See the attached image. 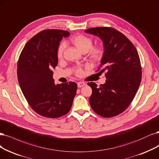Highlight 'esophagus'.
Returning <instances> with one entry per match:
<instances>
[{
    "mask_svg": "<svg viewBox=\"0 0 159 159\" xmlns=\"http://www.w3.org/2000/svg\"><path fill=\"white\" fill-rule=\"evenodd\" d=\"M77 85H78V87L80 88V87H82L83 86L85 85V84L84 83V82H78Z\"/></svg>",
    "mask_w": 159,
    "mask_h": 159,
    "instance_id": "34e87169",
    "label": "esophagus"
}]
</instances>
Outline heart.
Returning <instances> with one entry per match:
<instances>
[{"label":"heart","instance_id":"obj_1","mask_svg":"<svg viewBox=\"0 0 159 159\" xmlns=\"http://www.w3.org/2000/svg\"><path fill=\"white\" fill-rule=\"evenodd\" d=\"M71 41L73 43V45L82 52H86L89 51V55L92 59L98 60L101 58L103 55V49L102 47L98 46L91 47L93 41L89 37L84 35H77L71 39ZM65 48V43H61L57 51V57L58 58H61L62 57ZM82 73H83V71L81 69L78 68L76 70V74L78 75H81Z\"/></svg>","mask_w":159,"mask_h":159}]
</instances>
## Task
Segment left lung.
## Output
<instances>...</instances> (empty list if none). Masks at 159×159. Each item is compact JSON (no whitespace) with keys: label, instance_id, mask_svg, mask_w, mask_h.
I'll return each instance as SVG.
<instances>
[{"label":"left lung","instance_id":"8db88e82","mask_svg":"<svg viewBox=\"0 0 159 159\" xmlns=\"http://www.w3.org/2000/svg\"><path fill=\"white\" fill-rule=\"evenodd\" d=\"M100 38L103 55L99 72H105L107 80L99 87L94 82L87 84L92 89L89 103L93 110L105 118L123 112L138 91L141 80V67L135 47L122 33L112 27H97L85 30Z\"/></svg>","mask_w":159,"mask_h":159}]
</instances>
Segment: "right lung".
<instances>
[{"label": "right lung", "mask_w": 159, "mask_h": 159, "mask_svg": "<svg viewBox=\"0 0 159 159\" xmlns=\"http://www.w3.org/2000/svg\"><path fill=\"white\" fill-rule=\"evenodd\" d=\"M69 35L67 31H42L26 43L20 54L17 68L20 88L33 110L43 116L66 114L76 94L75 82L56 85L52 78L60 42Z\"/></svg>", "instance_id": "1"}]
</instances>
